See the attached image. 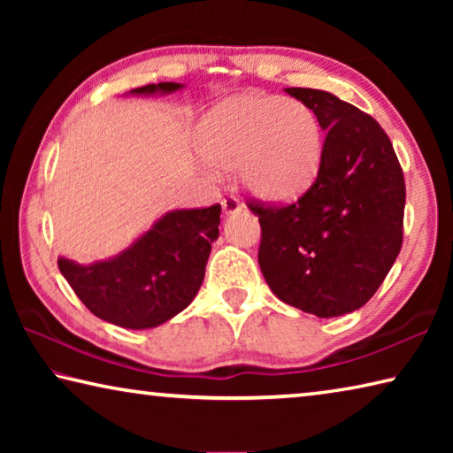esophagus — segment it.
I'll list each match as a JSON object with an SVG mask.
<instances>
[{
    "label": "esophagus",
    "instance_id": "esophagus-1",
    "mask_svg": "<svg viewBox=\"0 0 453 453\" xmlns=\"http://www.w3.org/2000/svg\"><path fill=\"white\" fill-rule=\"evenodd\" d=\"M221 208H224L226 213H235V211H240L242 203L235 196H226L224 199H221Z\"/></svg>",
    "mask_w": 453,
    "mask_h": 453
}]
</instances>
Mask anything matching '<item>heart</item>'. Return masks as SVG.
<instances>
[{
  "label": "heart",
  "instance_id": "obj_1",
  "mask_svg": "<svg viewBox=\"0 0 453 453\" xmlns=\"http://www.w3.org/2000/svg\"><path fill=\"white\" fill-rule=\"evenodd\" d=\"M197 151L265 202H288L316 178L321 126L308 104L280 96L229 97L199 121Z\"/></svg>",
  "mask_w": 453,
  "mask_h": 453
}]
</instances>
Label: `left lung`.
I'll use <instances>...</instances> for the list:
<instances>
[{"label":"left lung","mask_w":453,"mask_h":453,"mask_svg":"<svg viewBox=\"0 0 453 453\" xmlns=\"http://www.w3.org/2000/svg\"><path fill=\"white\" fill-rule=\"evenodd\" d=\"M286 91L316 111L326 142L318 178L297 202L248 203L262 226L257 262L281 302L337 318L370 300L400 254L403 172L372 116L329 91Z\"/></svg>","instance_id":"8db88e82"}]
</instances>
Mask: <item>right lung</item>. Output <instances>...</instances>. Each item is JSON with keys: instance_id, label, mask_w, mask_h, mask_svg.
Segmentation results:
<instances>
[{"instance_id": "obj_1", "label": "right lung", "mask_w": 453, "mask_h": 453, "mask_svg": "<svg viewBox=\"0 0 453 453\" xmlns=\"http://www.w3.org/2000/svg\"><path fill=\"white\" fill-rule=\"evenodd\" d=\"M181 88L162 81L132 94H172ZM219 203L167 211L116 257L89 265L59 257V272L99 319L127 329L157 327L186 310L202 288L211 243L219 235Z\"/></svg>"}]
</instances>
